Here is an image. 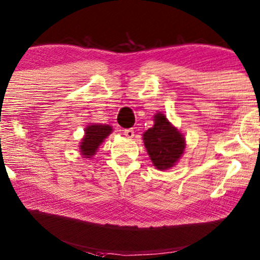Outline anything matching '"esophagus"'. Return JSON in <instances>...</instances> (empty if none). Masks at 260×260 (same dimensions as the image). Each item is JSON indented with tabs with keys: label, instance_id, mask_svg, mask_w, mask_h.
I'll list each match as a JSON object with an SVG mask.
<instances>
[{
	"label": "esophagus",
	"instance_id": "obj_1",
	"mask_svg": "<svg viewBox=\"0 0 260 260\" xmlns=\"http://www.w3.org/2000/svg\"><path fill=\"white\" fill-rule=\"evenodd\" d=\"M123 135H125L126 138H128V139H132L134 137V131H133V128H129V129H125L123 131Z\"/></svg>",
	"mask_w": 260,
	"mask_h": 260
}]
</instances>
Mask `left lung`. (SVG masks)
Listing matches in <instances>:
<instances>
[{
	"mask_svg": "<svg viewBox=\"0 0 260 260\" xmlns=\"http://www.w3.org/2000/svg\"><path fill=\"white\" fill-rule=\"evenodd\" d=\"M153 121L154 125L142 134L146 151L156 170H170L184 154L185 137L161 112L153 116Z\"/></svg>",
	"mask_w": 260,
	"mask_h": 260,
	"instance_id": "obj_1",
	"label": "left lung"
}]
</instances>
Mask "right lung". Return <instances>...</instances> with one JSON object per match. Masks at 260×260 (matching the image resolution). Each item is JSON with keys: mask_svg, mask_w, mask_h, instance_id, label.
Here are the masks:
<instances>
[{"mask_svg": "<svg viewBox=\"0 0 260 260\" xmlns=\"http://www.w3.org/2000/svg\"><path fill=\"white\" fill-rule=\"evenodd\" d=\"M113 132L111 125L102 123H89L85 128L81 142H80V154L85 159H92L96 154L99 146Z\"/></svg>", "mask_w": 260, "mask_h": 260, "instance_id": "obj_1", "label": "right lung"}]
</instances>
